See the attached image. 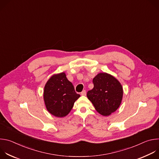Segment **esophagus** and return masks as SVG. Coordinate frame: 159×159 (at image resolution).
<instances>
[{"mask_svg": "<svg viewBox=\"0 0 159 159\" xmlns=\"http://www.w3.org/2000/svg\"><path fill=\"white\" fill-rule=\"evenodd\" d=\"M81 95H82V96H85V95H86V91H85V90H82V93H81Z\"/></svg>", "mask_w": 159, "mask_h": 159, "instance_id": "esophagus-1", "label": "esophagus"}]
</instances>
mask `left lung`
<instances>
[{"mask_svg":"<svg viewBox=\"0 0 159 159\" xmlns=\"http://www.w3.org/2000/svg\"><path fill=\"white\" fill-rule=\"evenodd\" d=\"M94 88L87 93L96 111L109 116L117 110L123 98V88L120 82L106 73H100L93 79Z\"/></svg>","mask_w":159,"mask_h":159,"instance_id":"obj_1","label":"left lung"}]
</instances>
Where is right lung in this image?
<instances>
[{
  "mask_svg": "<svg viewBox=\"0 0 159 159\" xmlns=\"http://www.w3.org/2000/svg\"><path fill=\"white\" fill-rule=\"evenodd\" d=\"M43 97L49 112L57 117H63L70 112L80 95L62 72L48 80L44 86Z\"/></svg>",
  "mask_w": 159,
  "mask_h": 159,
  "instance_id": "1",
  "label": "right lung"
}]
</instances>
